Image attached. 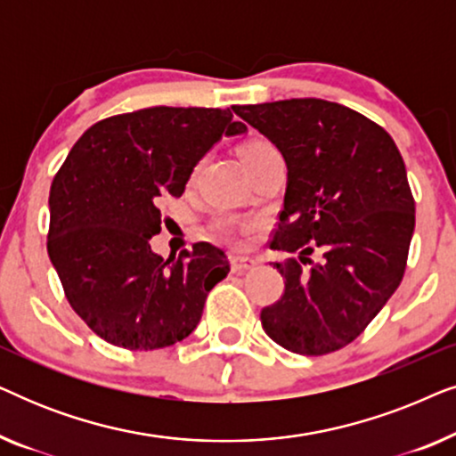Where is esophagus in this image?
I'll return each mask as SVG.
<instances>
[{
  "label": "esophagus",
  "mask_w": 456,
  "mask_h": 456,
  "mask_svg": "<svg viewBox=\"0 0 456 456\" xmlns=\"http://www.w3.org/2000/svg\"><path fill=\"white\" fill-rule=\"evenodd\" d=\"M255 265H257V261L251 257H245V255H230V267H232L234 273L253 270Z\"/></svg>",
  "instance_id": "1"
}]
</instances>
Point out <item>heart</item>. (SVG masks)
I'll return each mask as SVG.
<instances>
[{
    "instance_id": "heart-1",
    "label": "heart",
    "mask_w": 456,
    "mask_h": 456,
    "mask_svg": "<svg viewBox=\"0 0 456 456\" xmlns=\"http://www.w3.org/2000/svg\"><path fill=\"white\" fill-rule=\"evenodd\" d=\"M272 149H276V147L272 145V142H267L264 139H253V141H248L247 145L240 149V155H242V159H245V164H248V161L257 158V155L265 153V151H272ZM217 224H220L222 230L232 228V224H230V220H220Z\"/></svg>"
}]
</instances>
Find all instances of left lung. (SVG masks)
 <instances>
[{
	"instance_id": "1",
	"label": "left lung",
	"mask_w": 456,
	"mask_h": 456,
	"mask_svg": "<svg viewBox=\"0 0 456 456\" xmlns=\"http://www.w3.org/2000/svg\"><path fill=\"white\" fill-rule=\"evenodd\" d=\"M289 167L270 247L298 253L276 264L284 292L261 326L286 351L328 354L351 345L401 284L415 228V199L392 136L326 99L236 105ZM320 250L314 262L308 255Z\"/></svg>"
}]
</instances>
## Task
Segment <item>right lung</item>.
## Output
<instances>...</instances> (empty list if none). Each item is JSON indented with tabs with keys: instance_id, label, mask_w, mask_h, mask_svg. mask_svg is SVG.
I'll use <instances>...</instances> for the list:
<instances>
[{
	"instance_id": "1",
	"label": "right lung",
	"mask_w": 456,
	"mask_h": 456,
	"mask_svg": "<svg viewBox=\"0 0 456 456\" xmlns=\"http://www.w3.org/2000/svg\"><path fill=\"white\" fill-rule=\"evenodd\" d=\"M232 111L147 108L93 124L49 191L47 253L77 315L99 338L153 351L186 338L209 290L228 276L222 248L195 242L151 251L161 205L180 197L197 161L224 134L245 133Z\"/></svg>"
}]
</instances>
